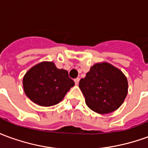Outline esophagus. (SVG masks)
<instances>
[{
	"instance_id": "esophagus-1",
	"label": "esophagus",
	"mask_w": 148,
	"mask_h": 148,
	"mask_svg": "<svg viewBox=\"0 0 148 148\" xmlns=\"http://www.w3.org/2000/svg\"><path fill=\"white\" fill-rule=\"evenodd\" d=\"M79 81H80V78H79V77H77V78H75V79H74V82H75L76 85H78V83H79Z\"/></svg>"
}]
</instances>
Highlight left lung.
I'll return each mask as SVG.
<instances>
[{
    "instance_id": "1",
    "label": "left lung",
    "mask_w": 148,
    "mask_h": 148,
    "mask_svg": "<svg viewBox=\"0 0 148 148\" xmlns=\"http://www.w3.org/2000/svg\"><path fill=\"white\" fill-rule=\"evenodd\" d=\"M87 106L100 114L117 109L127 93L124 74L109 63H97L79 82Z\"/></svg>"
}]
</instances>
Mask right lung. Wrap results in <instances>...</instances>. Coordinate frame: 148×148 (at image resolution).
Instances as JSON below:
<instances>
[{
	"label": "right lung",
	"mask_w": 148,
	"mask_h": 148,
	"mask_svg": "<svg viewBox=\"0 0 148 148\" xmlns=\"http://www.w3.org/2000/svg\"><path fill=\"white\" fill-rule=\"evenodd\" d=\"M24 92L28 98L41 106H55L60 102L74 82L65 70L54 62H43L31 68L23 79Z\"/></svg>",
	"instance_id": "obj_1"
}]
</instances>
